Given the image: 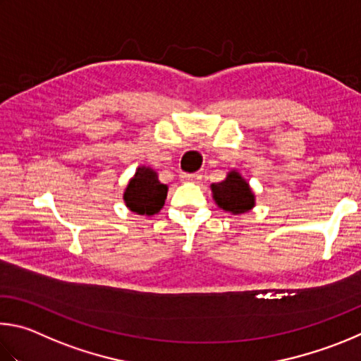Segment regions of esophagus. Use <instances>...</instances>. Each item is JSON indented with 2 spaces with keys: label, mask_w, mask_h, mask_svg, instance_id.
<instances>
[{
  "label": "esophagus",
  "mask_w": 361,
  "mask_h": 361,
  "mask_svg": "<svg viewBox=\"0 0 361 361\" xmlns=\"http://www.w3.org/2000/svg\"><path fill=\"white\" fill-rule=\"evenodd\" d=\"M180 179L184 182H198L201 179V174H187V173H182L180 174Z\"/></svg>",
  "instance_id": "obj_1"
}]
</instances>
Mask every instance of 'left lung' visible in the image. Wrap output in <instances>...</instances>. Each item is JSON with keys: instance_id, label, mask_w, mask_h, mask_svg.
<instances>
[{"instance_id": "8db88e82", "label": "left lung", "mask_w": 361, "mask_h": 361, "mask_svg": "<svg viewBox=\"0 0 361 361\" xmlns=\"http://www.w3.org/2000/svg\"><path fill=\"white\" fill-rule=\"evenodd\" d=\"M212 193L216 203L226 212L243 214L254 207L255 198L249 184L235 171H231L224 182L212 184Z\"/></svg>"}]
</instances>
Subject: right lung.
<instances>
[{
  "label": "right lung",
  "mask_w": 361,
  "mask_h": 361,
  "mask_svg": "<svg viewBox=\"0 0 361 361\" xmlns=\"http://www.w3.org/2000/svg\"><path fill=\"white\" fill-rule=\"evenodd\" d=\"M168 187L158 180L155 171L139 168L125 190V203L139 216H154L161 209L166 200Z\"/></svg>",
  "instance_id": "obj_1"
}]
</instances>
